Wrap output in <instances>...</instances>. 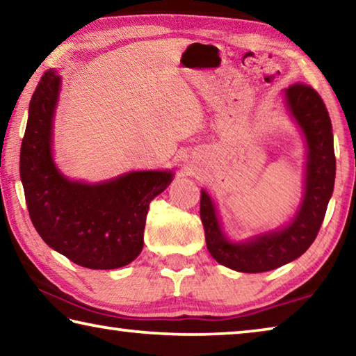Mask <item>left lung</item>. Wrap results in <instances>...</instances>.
Masks as SVG:
<instances>
[{"mask_svg":"<svg viewBox=\"0 0 356 356\" xmlns=\"http://www.w3.org/2000/svg\"><path fill=\"white\" fill-rule=\"evenodd\" d=\"M286 100L308 143L306 193L293 221L281 231L264 234L246 243H232L221 231L212 200L201 191V221L207 250L216 262L237 272H268L303 254L316 240L333 195L336 156L327 106L316 89L305 83L289 86Z\"/></svg>","mask_w":356,"mask_h":356,"instance_id":"obj_1","label":"left lung"}]
</instances>
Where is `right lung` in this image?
Wrapping results in <instances>:
<instances>
[{
  "instance_id": "obj_1",
  "label": "right lung",
  "mask_w": 356,
  "mask_h": 356,
  "mask_svg": "<svg viewBox=\"0 0 356 356\" xmlns=\"http://www.w3.org/2000/svg\"><path fill=\"white\" fill-rule=\"evenodd\" d=\"M61 78L48 70L29 102L20 177L35 231L72 262L111 270L135 261L144 245L150 201L171 184V171H136L105 184L72 182L51 160V122Z\"/></svg>"
}]
</instances>
